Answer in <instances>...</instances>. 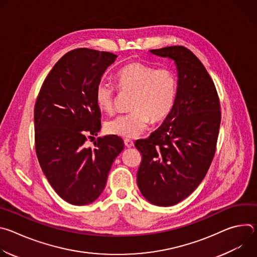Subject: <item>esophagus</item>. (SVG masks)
Returning <instances> with one entry per match:
<instances>
[{
  "label": "esophagus",
  "instance_id": "34e87169",
  "mask_svg": "<svg viewBox=\"0 0 257 257\" xmlns=\"http://www.w3.org/2000/svg\"><path fill=\"white\" fill-rule=\"evenodd\" d=\"M124 144L126 148H133L134 146V142L131 140V139H124Z\"/></svg>",
  "mask_w": 257,
  "mask_h": 257
}]
</instances>
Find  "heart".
<instances>
[{
  "instance_id": "1",
  "label": "heart",
  "mask_w": 257,
  "mask_h": 257,
  "mask_svg": "<svg viewBox=\"0 0 257 257\" xmlns=\"http://www.w3.org/2000/svg\"><path fill=\"white\" fill-rule=\"evenodd\" d=\"M115 80L119 91L132 92L131 111L107 121V133L134 138L146 130L151 121L160 123L170 115L177 95V77L172 69L131 62L116 73ZM115 95L111 84L98 82L94 91L96 106L102 112L112 113Z\"/></svg>"
}]
</instances>
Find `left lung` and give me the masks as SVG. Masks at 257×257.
<instances>
[{"label": "left lung", "instance_id": "left-lung-1", "mask_svg": "<svg viewBox=\"0 0 257 257\" xmlns=\"http://www.w3.org/2000/svg\"><path fill=\"white\" fill-rule=\"evenodd\" d=\"M151 52L173 59L179 79L170 115L149 138L135 141L141 154L137 185L151 203L171 206L189 196L210 167L221 105L208 72L190 50L173 46Z\"/></svg>", "mask_w": 257, "mask_h": 257}]
</instances>
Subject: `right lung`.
<instances>
[{
	"mask_svg": "<svg viewBox=\"0 0 257 257\" xmlns=\"http://www.w3.org/2000/svg\"><path fill=\"white\" fill-rule=\"evenodd\" d=\"M117 56L86 48L65 54L46 77L34 105L35 152L56 193L74 205L93 202L105 187L112 164L123 151L117 135L84 143L100 129L94 91Z\"/></svg>",
	"mask_w": 257,
	"mask_h": 257,
	"instance_id": "add662e5",
	"label": "right lung"
}]
</instances>
